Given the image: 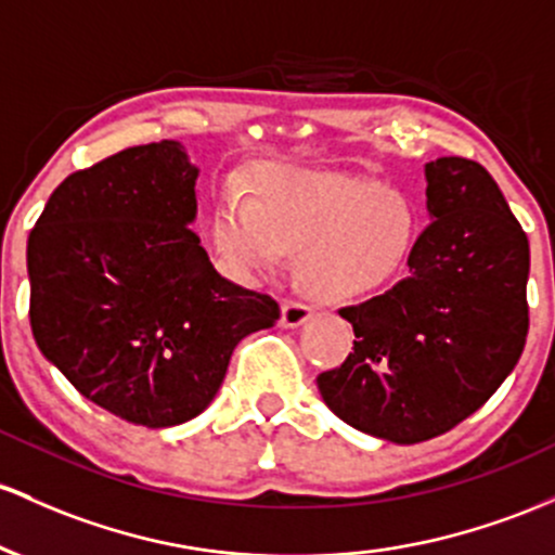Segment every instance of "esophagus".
<instances>
[{"instance_id": "esophagus-1", "label": "esophagus", "mask_w": 555, "mask_h": 555, "mask_svg": "<svg viewBox=\"0 0 555 555\" xmlns=\"http://www.w3.org/2000/svg\"><path fill=\"white\" fill-rule=\"evenodd\" d=\"M310 315H313V310H310L306 302L284 300V306H282V326L295 328V326L306 324Z\"/></svg>"}]
</instances>
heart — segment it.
Listing matches in <instances>:
<instances>
[{"label":"heart","mask_w":555,"mask_h":555,"mask_svg":"<svg viewBox=\"0 0 555 555\" xmlns=\"http://www.w3.org/2000/svg\"><path fill=\"white\" fill-rule=\"evenodd\" d=\"M422 218L398 189L292 166L268 168L253 203L227 194L212 212L218 255L242 279L276 271L300 249L315 300L361 302L392 287L416 253Z\"/></svg>","instance_id":"obj_1"}]
</instances>
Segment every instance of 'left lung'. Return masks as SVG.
I'll list each match as a JSON object with an SVG mask.
<instances>
[{"instance_id":"left-lung-1","label":"left lung","mask_w":555,"mask_h":555,"mask_svg":"<svg viewBox=\"0 0 555 555\" xmlns=\"http://www.w3.org/2000/svg\"><path fill=\"white\" fill-rule=\"evenodd\" d=\"M426 210L411 273L361 306L343 308L356 343L319 374L324 403L345 424L413 446L482 408L527 343L529 242L479 163H426Z\"/></svg>"}]
</instances>
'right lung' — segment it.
<instances>
[{
	"mask_svg": "<svg viewBox=\"0 0 555 555\" xmlns=\"http://www.w3.org/2000/svg\"><path fill=\"white\" fill-rule=\"evenodd\" d=\"M199 170L173 139L76 170L28 236L30 332L83 398L163 429L199 416L279 302L229 282L192 221Z\"/></svg>",
	"mask_w": 555,
	"mask_h": 555,
	"instance_id": "1",
	"label": "right lung"
}]
</instances>
